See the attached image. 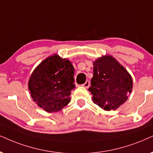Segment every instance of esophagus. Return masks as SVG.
<instances>
[{"instance_id":"obj_1","label":"esophagus","mask_w":153,"mask_h":153,"mask_svg":"<svg viewBox=\"0 0 153 153\" xmlns=\"http://www.w3.org/2000/svg\"><path fill=\"white\" fill-rule=\"evenodd\" d=\"M90 81H89V80H87L86 82L84 83V84L82 85L83 87H85V88H88L89 87H90Z\"/></svg>"}]
</instances>
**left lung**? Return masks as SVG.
Segmentation results:
<instances>
[{
	"label": "left lung",
	"instance_id": "obj_1",
	"mask_svg": "<svg viewBox=\"0 0 153 153\" xmlns=\"http://www.w3.org/2000/svg\"><path fill=\"white\" fill-rule=\"evenodd\" d=\"M93 65V77L89 88L92 101L106 111L117 109L131 92V75L111 56L100 58Z\"/></svg>",
	"mask_w": 153,
	"mask_h": 153
}]
</instances>
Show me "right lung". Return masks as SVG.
I'll return each instance as SVG.
<instances>
[{
  "mask_svg": "<svg viewBox=\"0 0 153 153\" xmlns=\"http://www.w3.org/2000/svg\"><path fill=\"white\" fill-rule=\"evenodd\" d=\"M75 68L68 60L53 55L36 68L29 80L31 97L47 112L59 111L71 101L75 88Z\"/></svg>",
  "mask_w": 153,
  "mask_h": 153,
  "instance_id": "right-lung-1",
  "label": "right lung"
}]
</instances>
